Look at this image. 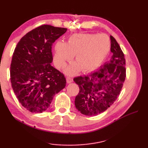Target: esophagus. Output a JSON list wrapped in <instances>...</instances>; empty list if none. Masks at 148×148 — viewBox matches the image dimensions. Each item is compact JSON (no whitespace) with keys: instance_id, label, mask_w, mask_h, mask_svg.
Returning a JSON list of instances; mask_svg holds the SVG:
<instances>
[{"instance_id":"1","label":"esophagus","mask_w":148,"mask_h":148,"mask_svg":"<svg viewBox=\"0 0 148 148\" xmlns=\"http://www.w3.org/2000/svg\"><path fill=\"white\" fill-rule=\"evenodd\" d=\"M66 82H67V83H68V84L72 83V82H73V78H72V77H71L67 76L66 77Z\"/></svg>"}]
</instances>
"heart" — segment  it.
<instances>
[{"label":"heart","mask_w":148,"mask_h":148,"mask_svg":"<svg viewBox=\"0 0 148 148\" xmlns=\"http://www.w3.org/2000/svg\"><path fill=\"white\" fill-rule=\"evenodd\" d=\"M110 41L105 34L76 33L66 43L58 42L55 47V62L59 68L64 66L75 56L76 63L66 69L69 74H74L80 69L84 72L94 71L101 65L108 54Z\"/></svg>","instance_id":"b5f03b06"}]
</instances>
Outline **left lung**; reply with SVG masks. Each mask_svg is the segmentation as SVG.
I'll use <instances>...</instances> for the list:
<instances>
[{"mask_svg":"<svg viewBox=\"0 0 148 148\" xmlns=\"http://www.w3.org/2000/svg\"><path fill=\"white\" fill-rule=\"evenodd\" d=\"M111 39L110 61L87 76L74 77L79 91L75 99V106L80 113L96 116L114 104L121 92L126 77L123 52L113 36Z\"/></svg>","mask_w":148,"mask_h":148,"instance_id":"obj_1","label":"left lung"}]
</instances>
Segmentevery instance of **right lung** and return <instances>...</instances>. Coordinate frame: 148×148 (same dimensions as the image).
<instances>
[{"instance_id": "right-lung-1", "label": "right lung", "mask_w": 148, "mask_h": 148, "mask_svg": "<svg viewBox=\"0 0 148 148\" xmlns=\"http://www.w3.org/2000/svg\"><path fill=\"white\" fill-rule=\"evenodd\" d=\"M67 29L43 25L22 37L12 56L10 80L19 102L32 113L49 107L54 95L66 86L64 74L51 65L52 45Z\"/></svg>"}]
</instances>
